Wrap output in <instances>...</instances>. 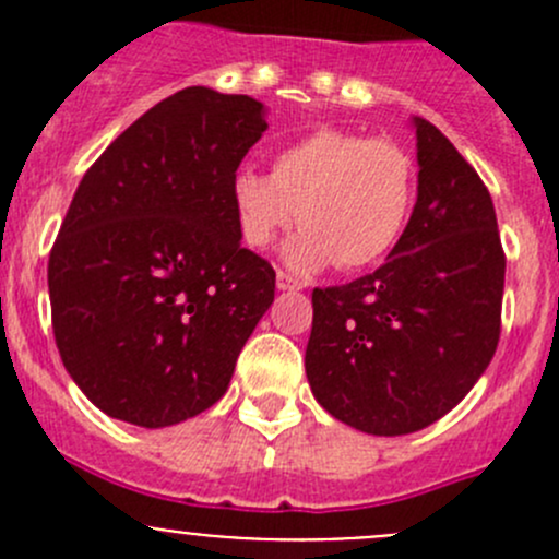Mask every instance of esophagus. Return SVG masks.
Here are the masks:
<instances>
[{
    "instance_id": "esophagus-1",
    "label": "esophagus",
    "mask_w": 559,
    "mask_h": 559,
    "mask_svg": "<svg viewBox=\"0 0 559 559\" xmlns=\"http://www.w3.org/2000/svg\"><path fill=\"white\" fill-rule=\"evenodd\" d=\"M275 284H278L281 292H300L302 289L300 281H295L289 273H284V270H278V275H275Z\"/></svg>"
}]
</instances>
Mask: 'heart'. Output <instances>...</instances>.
Masks as SVG:
<instances>
[{"instance_id":"heart-1","label":"heart","mask_w":559,"mask_h":559,"mask_svg":"<svg viewBox=\"0 0 559 559\" xmlns=\"http://www.w3.org/2000/svg\"><path fill=\"white\" fill-rule=\"evenodd\" d=\"M235 224L248 248H267L300 218L284 248L295 273L337 262L362 270L384 259L408 227L416 165L386 138L316 129L273 156L270 175L243 167L229 183Z\"/></svg>"}]
</instances>
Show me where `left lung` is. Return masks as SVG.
Returning <instances> with one entry per match:
<instances>
[{"instance_id":"8db88e82","label":"left lung","mask_w":559,"mask_h":559,"mask_svg":"<svg viewBox=\"0 0 559 559\" xmlns=\"http://www.w3.org/2000/svg\"><path fill=\"white\" fill-rule=\"evenodd\" d=\"M419 186L403 238L376 273L313 289L306 373L337 421L408 436L447 416L492 362L506 257L492 197L425 118Z\"/></svg>"}]
</instances>
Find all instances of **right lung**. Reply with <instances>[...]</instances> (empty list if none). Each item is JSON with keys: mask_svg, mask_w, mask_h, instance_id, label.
Wrapping results in <instances>:
<instances>
[{"mask_svg": "<svg viewBox=\"0 0 559 559\" xmlns=\"http://www.w3.org/2000/svg\"><path fill=\"white\" fill-rule=\"evenodd\" d=\"M264 129L257 99L189 86L83 175L48 259L50 316L67 373L112 419L159 430L227 392L275 297L229 197Z\"/></svg>", "mask_w": 559, "mask_h": 559, "instance_id": "1", "label": "right lung"}]
</instances>
